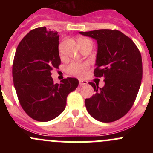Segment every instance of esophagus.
<instances>
[{
    "label": "esophagus",
    "mask_w": 153,
    "mask_h": 153,
    "mask_svg": "<svg viewBox=\"0 0 153 153\" xmlns=\"http://www.w3.org/2000/svg\"><path fill=\"white\" fill-rule=\"evenodd\" d=\"M86 84H87V81H84V80H79V85L80 86L86 85Z\"/></svg>",
    "instance_id": "1"
}]
</instances>
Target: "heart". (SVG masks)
Returning <instances> with one entry per match:
<instances>
[{"instance_id": "b5f03b06", "label": "heart", "mask_w": 153, "mask_h": 153, "mask_svg": "<svg viewBox=\"0 0 153 153\" xmlns=\"http://www.w3.org/2000/svg\"><path fill=\"white\" fill-rule=\"evenodd\" d=\"M78 46L85 45V44H92V42L89 39L86 38H81L78 41ZM89 68V64L87 63H78V62H72L68 65L67 68V72L70 75L74 76L82 77L85 74L86 71Z\"/></svg>"}]
</instances>
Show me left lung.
I'll list each match as a JSON object with an SVG mask.
<instances>
[{
    "label": "left lung",
    "mask_w": 153,
    "mask_h": 153,
    "mask_svg": "<svg viewBox=\"0 0 153 153\" xmlns=\"http://www.w3.org/2000/svg\"><path fill=\"white\" fill-rule=\"evenodd\" d=\"M79 33L97 41L94 75L103 77L105 83L102 88L89 83L95 94L86 98L87 112L101 122L117 121L129 112L140 89L143 75L141 52L129 37L116 29Z\"/></svg>",
    "instance_id": "left-lung-1"
}]
</instances>
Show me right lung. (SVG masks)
Returning <instances> with one entry per match:
<instances>
[{
	"mask_svg": "<svg viewBox=\"0 0 153 153\" xmlns=\"http://www.w3.org/2000/svg\"><path fill=\"white\" fill-rule=\"evenodd\" d=\"M58 32L45 27L32 29L17 47L12 65L14 86L26 113L38 121H49L65 109L67 98L78 86L67 78L54 84L52 69L61 64Z\"/></svg>",
	"mask_w": 153,
	"mask_h": 153,
	"instance_id": "1",
	"label": "right lung"
}]
</instances>
